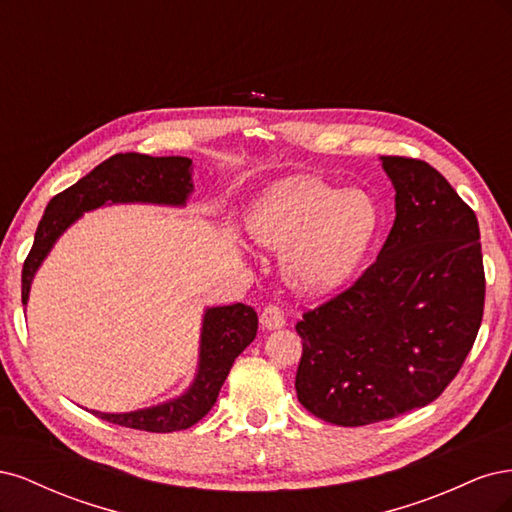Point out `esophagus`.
<instances>
[{"instance_id":"obj_1","label":"esophagus","mask_w":512,"mask_h":512,"mask_svg":"<svg viewBox=\"0 0 512 512\" xmlns=\"http://www.w3.org/2000/svg\"><path fill=\"white\" fill-rule=\"evenodd\" d=\"M284 322H286L284 309L280 305L267 303L265 307H262V312H260L262 327H265V329H280V327H284Z\"/></svg>"}]
</instances>
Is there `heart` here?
<instances>
[{
  "instance_id": "heart-1",
  "label": "heart",
  "mask_w": 512,
  "mask_h": 512,
  "mask_svg": "<svg viewBox=\"0 0 512 512\" xmlns=\"http://www.w3.org/2000/svg\"><path fill=\"white\" fill-rule=\"evenodd\" d=\"M250 230L271 250H288L286 271L294 284L327 290L359 267L376 230V207L361 192L290 179L260 198Z\"/></svg>"
}]
</instances>
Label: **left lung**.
Instances as JSON below:
<instances>
[{
  "label": "left lung",
  "mask_w": 512,
  "mask_h": 512,
  "mask_svg": "<svg viewBox=\"0 0 512 512\" xmlns=\"http://www.w3.org/2000/svg\"><path fill=\"white\" fill-rule=\"evenodd\" d=\"M395 224L378 258L297 322L294 389L322 421L361 427L438 399L474 346L485 269L474 211L436 168L382 156Z\"/></svg>",
  "instance_id": "obj_1"
}]
</instances>
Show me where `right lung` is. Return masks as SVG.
Segmentation results:
<instances>
[{"label": "right lung", "mask_w": 512, "mask_h": 512, "mask_svg": "<svg viewBox=\"0 0 512 512\" xmlns=\"http://www.w3.org/2000/svg\"><path fill=\"white\" fill-rule=\"evenodd\" d=\"M190 166L192 160L181 156L153 158L145 153H117L70 185L68 190L53 196L46 205L34 245L23 265V303H27L29 286L40 262L49 254L61 232L83 211L102 207L104 203H138V200L183 205L192 192ZM256 331L258 316L250 305L235 303L207 309L203 339H200V369L188 393L156 408L128 414L96 412V416L113 425L153 433H170L196 425L213 408L232 363L254 342Z\"/></svg>", "instance_id": "right-lung-1"}]
</instances>
